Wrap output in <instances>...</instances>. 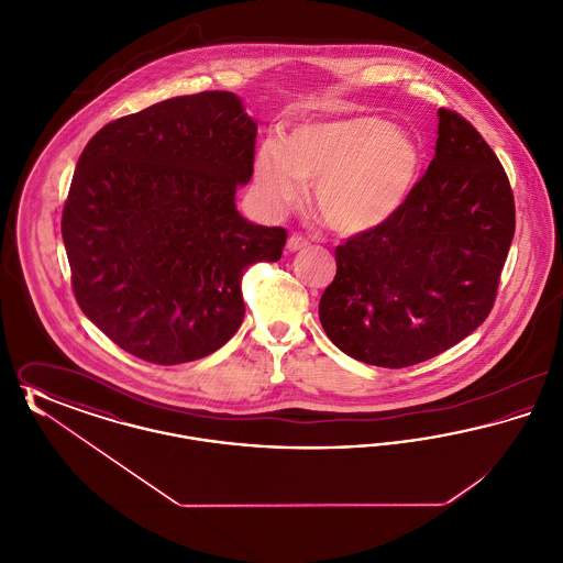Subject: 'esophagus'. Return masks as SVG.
<instances>
[{"label":"esophagus","instance_id":"34e87169","mask_svg":"<svg viewBox=\"0 0 563 563\" xmlns=\"http://www.w3.org/2000/svg\"><path fill=\"white\" fill-rule=\"evenodd\" d=\"M310 242L308 239H303V236H299V234H291L289 236V241H287V249L295 253V251H301V249H306Z\"/></svg>","mask_w":563,"mask_h":563}]
</instances>
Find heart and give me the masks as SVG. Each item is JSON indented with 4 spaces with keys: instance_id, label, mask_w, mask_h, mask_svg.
Wrapping results in <instances>:
<instances>
[{
    "instance_id": "heart-1",
    "label": "heart",
    "mask_w": 563,
    "mask_h": 563,
    "mask_svg": "<svg viewBox=\"0 0 563 563\" xmlns=\"http://www.w3.org/2000/svg\"><path fill=\"white\" fill-rule=\"evenodd\" d=\"M420 170L416 139L377 115H344L294 126L264 141L253 181L269 209L295 205L303 186L322 221L340 234H361L401 209Z\"/></svg>"
}]
</instances>
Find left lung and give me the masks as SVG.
Returning <instances> with one entry per match:
<instances>
[{"label": "left lung", "mask_w": 563, "mask_h": 563, "mask_svg": "<svg viewBox=\"0 0 563 563\" xmlns=\"http://www.w3.org/2000/svg\"><path fill=\"white\" fill-rule=\"evenodd\" d=\"M434 158L401 209L335 249L319 317L352 358L401 369L482 324L515 234L509 177L475 126L439 109Z\"/></svg>", "instance_id": "obj_1"}]
</instances>
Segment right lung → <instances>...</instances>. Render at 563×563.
<instances>
[{
	"instance_id": "right-lung-1",
	"label": "right lung",
	"mask_w": 563,
	"mask_h": 563,
	"mask_svg": "<svg viewBox=\"0 0 563 563\" xmlns=\"http://www.w3.org/2000/svg\"><path fill=\"white\" fill-rule=\"evenodd\" d=\"M257 124L234 92L175 97L118 118L81 152L60 232L81 312L156 365L221 349L244 317L242 274L287 232L246 221Z\"/></svg>"
}]
</instances>
